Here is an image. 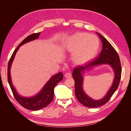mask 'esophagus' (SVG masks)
Returning a JSON list of instances; mask_svg holds the SVG:
<instances>
[{
	"mask_svg": "<svg viewBox=\"0 0 131 131\" xmlns=\"http://www.w3.org/2000/svg\"><path fill=\"white\" fill-rule=\"evenodd\" d=\"M64 76L66 78H70L71 76H72V75H71V73H67L65 74Z\"/></svg>",
	"mask_w": 131,
	"mask_h": 131,
	"instance_id": "1",
	"label": "esophagus"
}]
</instances>
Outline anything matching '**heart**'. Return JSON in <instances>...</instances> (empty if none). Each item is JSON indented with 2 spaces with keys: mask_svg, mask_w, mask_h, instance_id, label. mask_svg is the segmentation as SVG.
I'll list each match as a JSON object with an SVG mask.
<instances>
[{
  "mask_svg": "<svg viewBox=\"0 0 131 131\" xmlns=\"http://www.w3.org/2000/svg\"><path fill=\"white\" fill-rule=\"evenodd\" d=\"M64 46L68 52L73 53V59L75 63L83 64L96 56L100 47V42L95 35L78 32L67 38Z\"/></svg>",
  "mask_w": 131,
  "mask_h": 131,
  "instance_id": "1",
  "label": "heart"
}]
</instances>
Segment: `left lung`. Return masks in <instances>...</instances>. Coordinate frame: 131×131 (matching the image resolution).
Returning a JSON list of instances; mask_svg holds the SVG:
<instances>
[{"label": "left lung", "mask_w": 131, "mask_h": 131, "mask_svg": "<svg viewBox=\"0 0 131 131\" xmlns=\"http://www.w3.org/2000/svg\"><path fill=\"white\" fill-rule=\"evenodd\" d=\"M98 35L102 42V50L98 57L83 66H77L73 70L72 76L75 81V93L79 102L82 105L89 108H97L105 104L112 97L114 93L118 88L121 76V66L119 57L116 50L106 39L100 34ZM109 65L114 70V79L113 84L103 99L94 100L90 97L83 89V73L87 70H89L96 66L102 64Z\"/></svg>", "instance_id": "obj_1"}]
</instances>
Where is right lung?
<instances>
[{
	"label": "right lung",
	"mask_w": 131,
	"mask_h": 131,
	"mask_svg": "<svg viewBox=\"0 0 131 131\" xmlns=\"http://www.w3.org/2000/svg\"><path fill=\"white\" fill-rule=\"evenodd\" d=\"M41 32L34 33L28 36L23 40L15 50L10 59L8 66H7V80L10 86L12 92L18 103L24 108L31 110H38L48 105L52 101L54 95V88L59 82L63 80V75L62 72H59L51 77L50 80L46 82L42 90L35 96L31 97H22L18 94L16 90L12 84L10 69L12 63L14 59L19 47L25 43L35 40L39 38Z\"/></svg>",
	"instance_id": "obj_1"
}]
</instances>
